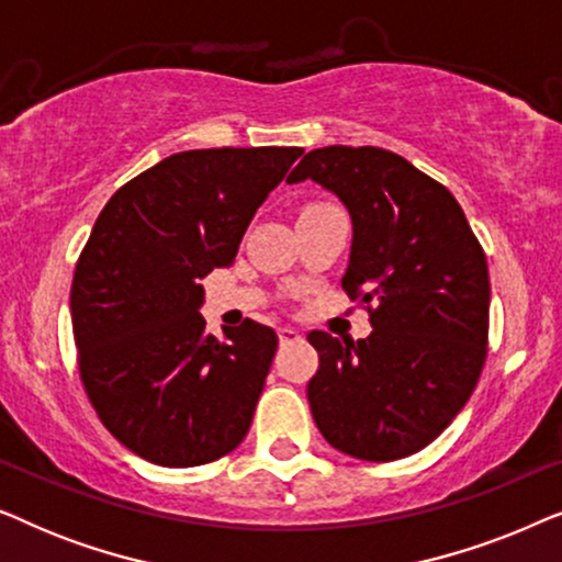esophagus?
I'll return each instance as SVG.
<instances>
[{
    "mask_svg": "<svg viewBox=\"0 0 562 562\" xmlns=\"http://www.w3.org/2000/svg\"><path fill=\"white\" fill-rule=\"evenodd\" d=\"M302 333H299V329H294V327H279V340H281V345H291V342H299L302 340Z\"/></svg>",
    "mask_w": 562,
    "mask_h": 562,
    "instance_id": "esophagus-1",
    "label": "esophagus"
}]
</instances>
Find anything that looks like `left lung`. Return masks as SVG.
<instances>
[{
	"instance_id": "8db88e82",
	"label": "left lung",
	"mask_w": 562,
	"mask_h": 562,
	"mask_svg": "<svg viewBox=\"0 0 562 562\" xmlns=\"http://www.w3.org/2000/svg\"><path fill=\"white\" fill-rule=\"evenodd\" d=\"M314 181L352 222L342 289L368 306L373 333L306 340L319 368L312 417L345 456L386 463L427 448L479 383L488 340V266L442 183L396 153L329 145L306 153L286 183Z\"/></svg>"
}]
</instances>
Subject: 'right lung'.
Masks as SVG:
<instances>
[{"label": "right lung", "mask_w": 562, "mask_h": 562, "mask_svg": "<svg viewBox=\"0 0 562 562\" xmlns=\"http://www.w3.org/2000/svg\"><path fill=\"white\" fill-rule=\"evenodd\" d=\"M302 148L173 153L114 194L74 271L83 389L102 425L166 468L212 463L248 435L279 337L245 319L206 333L212 268L235 260Z\"/></svg>", "instance_id": "add662e5"}]
</instances>
